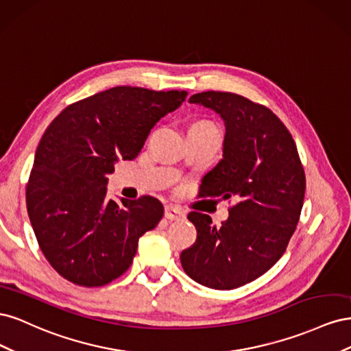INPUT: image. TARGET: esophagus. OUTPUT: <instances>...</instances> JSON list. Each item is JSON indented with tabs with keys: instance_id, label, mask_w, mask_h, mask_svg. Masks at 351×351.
<instances>
[{
	"instance_id": "obj_1",
	"label": "esophagus",
	"mask_w": 351,
	"mask_h": 351,
	"mask_svg": "<svg viewBox=\"0 0 351 351\" xmlns=\"http://www.w3.org/2000/svg\"><path fill=\"white\" fill-rule=\"evenodd\" d=\"M164 217L169 221H177V219H183L186 217V214H184V210L182 208L167 205L165 210H164Z\"/></svg>"
}]
</instances>
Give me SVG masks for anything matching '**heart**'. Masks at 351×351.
Returning <instances> with one entry per match:
<instances>
[{"label": "heart", "instance_id": "b5f03b06", "mask_svg": "<svg viewBox=\"0 0 351 351\" xmlns=\"http://www.w3.org/2000/svg\"><path fill=\"white\" fill-rule=\"evenodd\" d=\"M190 129H200V130H217V127L212 124L210 121H205V120H200V121H196L195 124H192V127Z\"/></svg>", "mask_w": 351, "mask_h": 351}]
</instances>
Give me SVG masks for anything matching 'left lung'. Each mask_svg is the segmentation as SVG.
I'll use <instances>...</instances> for the list:
<instances>
[{"label": "left lung", "instance_id": "8db88e82", "mask_svg": "<svg viewBox=\"0 0 351 351\" xmlns=\"http://www.w3.org/2000/svg\"><path fill=\"white\" fill-rule=\"evenodd\" d=\"M190 104L219 114L222 159L202 178L200 196L232 197L221 227L190 212L197 237L180 254L190 278L232 290L259 278L282 256L300 218L306 177L290 132L269 108L231 92L195 93Z\"/></svg>", "mask_w": 351, "mask_h": 351}]
</instances>
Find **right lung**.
<instances>
[{"instance_id": "obj_1", "label": "right lung", "mask_w": 351, "mask_h": 351, "mask_svg": "<svg viewBox=\"0 0 351 351\" xmlns=\"http://www.w3.org/2000/svg\"><path fill=\"white\" fill-rule=\"evenodd\" d=\"M186 90L117 86L71 104L38 145L26 190L27 214L42 253L61 277L101 287L130 268L139 239L164 215L152 196L107 197V174L132 161L154 125Z\"/></svg>"}]
</instances>
